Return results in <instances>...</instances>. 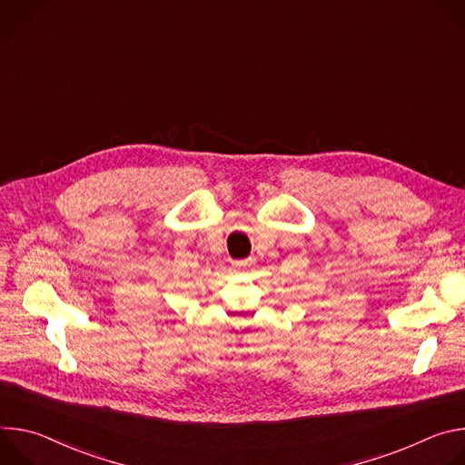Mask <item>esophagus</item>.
Here are the masks:
<instances>
[{"instance_id": "esophagus-1", "label": "esophagus", "mask_w": 465, "mask_h": 465, "mask_svg": "<svg viewBox=\"0 0 465 465\" xmlns=\"http://www.w3.org/2000/svg\"><path fill=\"white\" fill-rule=\"evenodd\" d=\"M235 267H246V264H250V261H233Z\"/></svg>"}]
</instances>
